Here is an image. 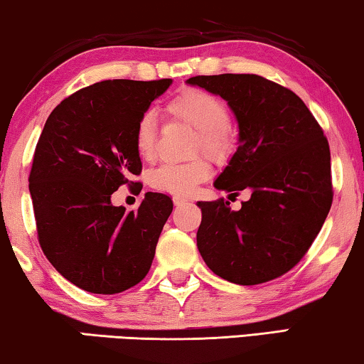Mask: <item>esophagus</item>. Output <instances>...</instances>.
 Returning <instances> with one entry per match:
<instances>
[{
	"label": "esophagus",
	"mask_w": 364,
	"mask_h": 364,
	"mask_svg": "<svg viewBox=\"0 0 364 364\" xmlns=\"http://www.w3.org/2000/svg\"><path fill=\"white\" fill-rule=\"evenodd\" d=\"M186 203H188L187 198H183V197H173V205H177V207H181V205H186Z\"/></svg>",
	"instance_id": "1"
}]
</instances>
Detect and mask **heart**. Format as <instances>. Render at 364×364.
<instances>
[{
    "label": "heart",
    "mask_w": 364,
    "mask_h": 364,
    "mask_svg": "<svg viewBox=\"0 0 364 364\" xmlns=\"http://www.w3.org/2000/svg\"><path fill=\"white\" fill-rule=\"evenodd\" d=\"M167 117L182 121L195 129L193 149L205 152L215 161H228L236 147V133L230 123V109L217 95L202 88H182L166 103ZM134 149L141 159L154 157L157 141V124L151 112L141 114L134 126ZM212 166L205 157L183 162V164H162L152 171L149 182L157 191L173 195H191L195 187L207 181Z\"/></svg>",
    "instance_id": "heart-1"
}]
</instances>
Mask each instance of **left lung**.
<instances>
[{"instance_id": "1", "label": "left lung", "mask_w": 364, "mask_h": 364, "mask_svg": "<svg viewBox=\"0 0 364 364\" xmlns=\"http://www.w3.org/2000/svg\"><path fill=\"white\" fill-rule=\"evenodd\" d=\"M228 102L240 146L215 187L251 198L233 212L223 198L198 202L197 246L225 281L255 286L281 277L305 256L333 202L330 147L322 126L289 88L255 73L187 80Z\"/></svg>"}]
</instances>
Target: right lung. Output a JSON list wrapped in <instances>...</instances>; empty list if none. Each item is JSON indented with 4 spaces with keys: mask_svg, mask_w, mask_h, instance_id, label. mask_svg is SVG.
<instances>
[{
    "mask_svg": "<svg viewBox=\"0 0 364 364\" xmlns=\"http://www.w3.org/2000/svg\"><path fill=\"white\" fill-rule=\"evenodd\" d=\"M171 83H93L62 100L46 121L29 173L38 240L50 264L83 291L123 292L151 269L172 200L147 192L138 210L126 212L112 193L139 183L134 126Z\"/></svg>",
    "mask_w": 364,
    "mask_h": 364,
    "instance_id": "right-lung-1",
    "label": "right lung"
}]
</instances>
